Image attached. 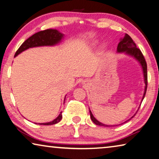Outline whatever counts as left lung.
Listing matches in <instances>:
<instances>
[{
  "mask_svg": "<svg viewBox=\"0 0 159 159\" xmlns=\"http://www.w3.org/2000/svg\"><path fill=\"white\" fill-rule=\"evenodd\" d=\"M117 53H125V54L128 55V56L133 57L134 59L137 60L141 66H142L143 75V79H144V83H145L144 92H143V95L142 101H141V104H142V102L143 101V98H144V97H145L146 92H147V62H146L144 57H143L142 52H141L140 50L138 49V48H137L136 44L134 43V41H133L132 39L131 38L129 35H128L127 34H125V37H123V38L120 39L119 44H118V45H117ZM141 104H140V105H141ZM140 105H139V108L140 107ZM89 112H90V118H91L93 122H94L96 125L103 126V127H115V126L118 125H107L103 124V123H101L100 122H99L98 120H96V118L93 116V115L92 114V112H91V111H90V109H89ZM136 113L132 116V117L130 118V119H129L127 121H125L124 123L128 122V121H129L131 119H132V118L134 117L136 115Z\"/></svg>",
  "mask_w": 159,
  "mask_h": 159,
  "instance_id": "left-lung-1",
  "label": "left lung"
}]
</instances>
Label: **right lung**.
Wrapping results in <instances>:
<instances>
[{"instance_id":"1","label":"right lung","mask_w":159,"mask_h":159,"mask_svg":"<svg viewBox=\"0 0 159 159\" xmlns=\"http://www.w3.org/2000/svg\"><path fill=\"white\" fill-rule=\"evenodd\" d=\"M64 34L61 33L57 30L54 29H48L40 31L35 33L22 44V45L15 54V57L20 54L22 52L28 49L29 48L37 47H44V46H54L61 42V39L64 38ZM66 99V96L64 98V101ZM61 112H60L59 116L52 122L46 123H38V125H52L57 124L60 122L62 118ZM37 124V123H35Z\"/></svg>"}]
</instances>
